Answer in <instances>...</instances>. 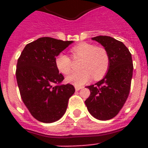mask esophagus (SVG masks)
<instances>
[{
  "instance_id": "34e87169",
  "label": "esophagus",
  "mask_w": 148,
  "mask_h": 148,
  "mask_svg": "<svg viewBox=\"0 0 148 148\" xmlns=\"http://www.w3.org/2000/svg\"><path fill=\"white\" fill-rule=\"evenodd\" d=\"M82 88H83L82 86H75V90H76V91H77V90H81Z\"/></svg>"
}]
</instances>
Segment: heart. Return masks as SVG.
<instances>
[{"instance_id":"obj_1","label":"heart","mask_w":148,"mask_h":148,"mask_svg":"<svg viewBox=\"0 0 148 148\" xmlns=\"http://www.w3.org/2000/svg\"><path fill=\"white\" fill-rule=\"evenodd\" d=\"M71 53L74 59H82L79 66L81 70L67 77L68 82L81 86L92 77L95 80H100L108 73L110 59L108 51L104 47L81 42L72 47ZM55 64L58 71L64 75L71 74L74 69L72 59L64 53L57 55Z\"/></svg>"}]
</instances>
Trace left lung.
I'll list each match as a JSON object with an SVG mask.
<instances>
[{
  "label": "left lung",
  "instance_id": "obj_1",
  "mask_svg": "<svg viewBox=\"0 0 148 148\" xmlns=\"http://www.w3.org/2000/svg\"><path fill=\"white\" fill-rule=\"evenodd\" d=\"M92 40L100 43L108 51L110 63L105 77L88 87L90 95L85 104L93 117L107 121L119 113L127 99L133 75V61L131 53L121 41L108 36H97Z\"/></svg>",
  "mask_w": 148,
  "mask_h": 148
}]
</instances>
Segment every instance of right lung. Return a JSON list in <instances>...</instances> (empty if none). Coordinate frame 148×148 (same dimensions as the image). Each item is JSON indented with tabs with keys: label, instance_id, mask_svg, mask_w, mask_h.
Returning <instances> with one entry per match:
<instances>
[{
	"label": "right lung",
	"instance_id": "right-lung-1",
	"mask_svg": "<svg viewBox=\"0 0 148 148\" xmlns=\"http://www.w3.org/2000/svg\"><path fill=\"white\" fill-rule=\"evenodd\" d=\"M72 40L45 37L25 46L17 60L16 78L22 101L35 119L52 123L62 117L74 86L61 84L64 79L55 64L58 54Z\"/></svg>",
	"mask_w": 148,
	"mask_h": 148
}]
</instances>
